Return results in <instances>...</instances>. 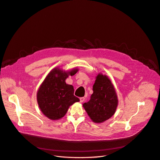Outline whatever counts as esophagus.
Instances as JSON below:
<instances>
[{"label":"esophagus","mask_w":160,"mask_h":160,"mask_svg":"<svg viewBox=\"0 0 160 160\" xmlns=\"http://www.w3.org/2000/svg\"><path fill=\"white\" fill-rule=\"evenodd\" d=\"M85 100V98L84 97H80V102H83Z\"/></svg>","instance_id":"1"}]
</instances>
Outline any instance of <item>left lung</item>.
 Instances as JSON below:
<instances>
[{"label": "left lung", "instance_id": "left-lung-1", "mask_svg": "<svg viewBox=\"0 0 160 160\" xmlns=\"http://www.w3.org/2000/svg\"><path fill=\"white\" fill-rule=\"evenodd\" d=\"M118 104V97L111 81L105 75L98 74L90 99L83 104L88 115L94 122L101 123L114 114Z\"/></svg>", "mask_w": 160, "mask_h": 160}]
</instances>
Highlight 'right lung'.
I'll list each match as a JSON object with an SVG mask.
<instances>
[{
	"label": "right lung",
	"instance_id": "obj_1",
	"mask_svg": "<svg viewBox=\"0 0 160 160\" xmlns=\"http://www.w3.org/2000/svg\"><path fill=\"white\" fill-rule=\"evenodd\" d=\"M78 69L63 72L55 68L47 75L37 93V100L42 112L51 120L63 118L70 105L80 99L74 95L72 85L67 84L68 75H74Z\"/></svg>",
	"mask_w": 160,
	"mask_h": 160
}]
</instances>
